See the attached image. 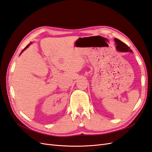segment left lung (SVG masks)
<instances>
[{"label":"left lung","mask_w":152,"mask_h":152,"mask_svg":"<svg viewBox=\"0 0 152 152\" xmlns=\"http://www.w3.org/2000/svg\"><path fill=\"white\" fill-rule=\"evenodd\" d=\"M115 42L117 44L116 49L118 51L121 52H131L132 53V50L130 49V48L126 44L122 42V41L118 40L117 39H115Z\"/></svg>","instance_id":"left-lung-1"}]
</instances>
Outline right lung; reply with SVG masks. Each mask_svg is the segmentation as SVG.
Segmentation results:
<instances>
[{"label":"right lung","instance_id":"right-lung-1","mask_svg":"<svg viewBox=\"0 0 152 152\" xmlns=\"http://www.w3.org/2000/svg\"><path fill=\"white\" fill-rule=\"evenodd\" d=\"M30 44H31V42H30V44H28V45H26V47H25V48H24V49H23V50H22V51H21V53H23V51H24V50H25V49H26V48H28V47H29V45H30Z\"/></svg>","mask_w":152,"mask_h":152}]
</instances>
